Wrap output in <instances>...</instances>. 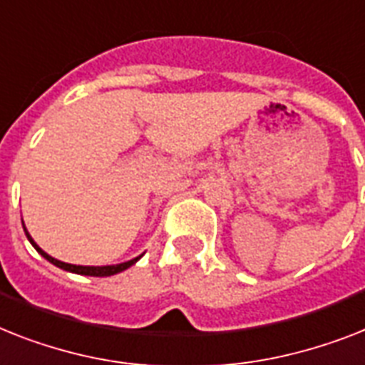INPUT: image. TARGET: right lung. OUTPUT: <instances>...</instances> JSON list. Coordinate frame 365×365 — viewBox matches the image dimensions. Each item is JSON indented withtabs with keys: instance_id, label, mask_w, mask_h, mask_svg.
Here are the masks:
<instances>
[{
	"instance_id": "right-lung-1",
	"label": "right lung",
	"mask_w": 365,
	"mask_h": 365,
	"mask_svg": "<svg viewBox=\"0 0 365 365\" xmlns=\"http://www.w3.org/2000/svg\"><path fill=\"white\" fill-rule=\"evenodd\" d=\"M26 230V229H24ZM26 236H28V240L31 242V245H34L35 250L38 251V253L43 255L44 259L48 260V262H52V264H56L58 268H63L67 269V272H73V274H82V275H93V277H105V275H114V274H120V272H123V269H127L129 266H133L136 262V260L140 259V257H136V259L129 260V262H123V264H115V266H76V264H67V262H61V260L54 259V257H50V255L44 253L41 247H38L37 244H35L34 240H31V236L28 234V230H26Z\"/></svg>"
}]
</instances>
